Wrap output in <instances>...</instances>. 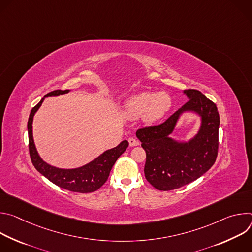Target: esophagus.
<instances>
[{"label": "esophagus", "mask_w": 252, "mask_h": 252, "mask_svg": "<svg viewBox=\"0 0 252 252\" xmlns=\"http://www.w3.org/2000/svg\"><path fill=\"white\" fill-rule=\"evenodd\" d=\"M128 143H129L130 147H135V146L139 145V141L134 137H129L128 138Z\"/></svg>", "instance_id": "1"}]
</instances>
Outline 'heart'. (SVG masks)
I'll use <instances>...</instances> for the list:
<instances>
[{
    "mask_svg": "<svg viewBox=\"0 0 252 252\" xmlns=\"http://www.w3.org/2000/svg\"><path fill=\"white\" fill-rule=\"evenodd\" d=\"M171 99L165 93H140L129 98L125 107L126 115L131 119L143 116L148 122H156L165 115Z\"/></svg>",
    "mask_w": 252,
    "mask_h": 252,
    "instance_id": "obj_1",
    "label": "heart"
}]
</instances>
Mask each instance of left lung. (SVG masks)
I'll use <instances>...</instances> for the list:
<instances>
[{"label": "left lung", "instance_id": "8db88e82", "mask_svg": "<svg viewBox=\"0 0 252 252\" xmlns=\"http://www.w3.org/2000/svg\"><path fill=\"white\" fill-rule=\"evenodd\" d=\"M189 100L159 125L137 129L136 136L146 151L145 176L157 189L167 191L192 183L215 162L219 153L220 115L217 104L194 89L185 91ZM193 110L203 118L199 134L189 144L168 137L184 110Z\"/></svg>", "mask_w": 252, "mask_h": 252}]
</instances>
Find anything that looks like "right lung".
<instances>
[{"label":"right lung","mask_w":252,"mask_h":252,"mask_svg":"<svg viewBox=\"0 0 252 252\" xmlns=\"http://www.w3.org/2000/svg\"><path fill=\"white\" fill-rule=\"evenodd\" d=\"M68 90H55L47 94L45 96L56 95L60 94H65ZM44 97L41 101L34 105L30 114L28 121V133H29V152L31 160L40 173L47 177L50 182L56 186L64 189L69 191L80 192V193H89L97 190L109 178L112 167L114 166L117 159L124 154L127 149V140L122 141L120 145L112 150L104 152L101 156L95 158L94 161L89 164L82 166L76 169H61L49 165L39 157L37 150L33 145L32 139V124L34 113L38 111L41 106Z\"/></svg>","instance_id":"obj_1"}]
</instances>
